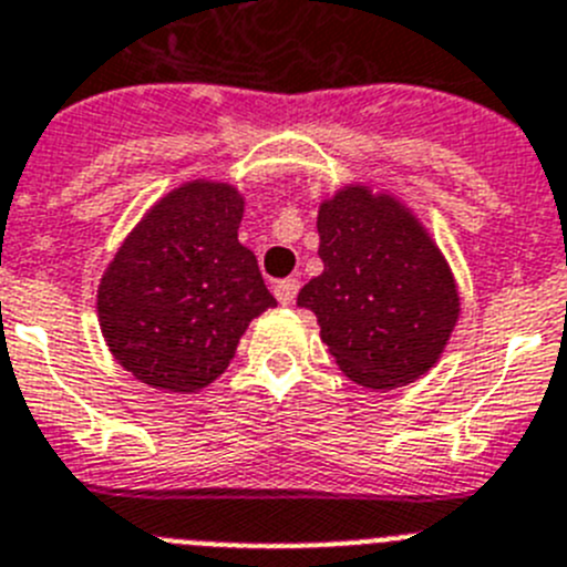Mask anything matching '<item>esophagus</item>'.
<instances>
[{"instance_id": "1", "label": "esophagus", "mask_w": 567, "mask_h": 567, "mask_svg": "<svg viewBox=\"0 0 567 567\" xmlns=\"http://www.w3.org/2000/svg\"><path fill=\"white\" fill-rule=\"evenodd\" d=\"M274 293H277L279 305H293L296 293H299V279H282L274 285Z\"/></svg>"}]
</instances>
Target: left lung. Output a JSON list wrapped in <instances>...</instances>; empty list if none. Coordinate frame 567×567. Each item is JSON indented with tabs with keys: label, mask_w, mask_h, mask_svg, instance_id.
Returning a JSON list of instances; mask_svg holds the SVG:
<instances>
[{
	"label": "left lung",
	"mask_w": 567,
	"mask_h": 567,
	"mask_svg": "<svg viewBox=\"0 0 567 567\" xmlns=\"http://www.w3.org/2000/svg\"><path fill=\"white\" fill-rule=\"evenodd\" d=\"M324 271L296 302L313 310L321 341L347 379L395 390L441 359L461 296L421 223L390 195L341 188L319 208Z\"/></svg>",
	"instance_id": "1"
}]
</instances>
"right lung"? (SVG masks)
<instances>
[{
  "instance_id": "right-lung-1",
  "label": "right lung",
  "mask_w": 567,
  "mask_h": 567,
  "mask_svg": "<svg viewBox=\"0 0 567 567\" xmlns=\"http://www.w3.org/2000/svg\"><path fill=\"white\" fill-rule=\"evenodd\" d=\"M243 197L195 181L150 208L99 288L106 347L137 381L195 392L226 372L248 321L274 308L257 257L237 239Z\"/></svg>"
}]
</instances>
